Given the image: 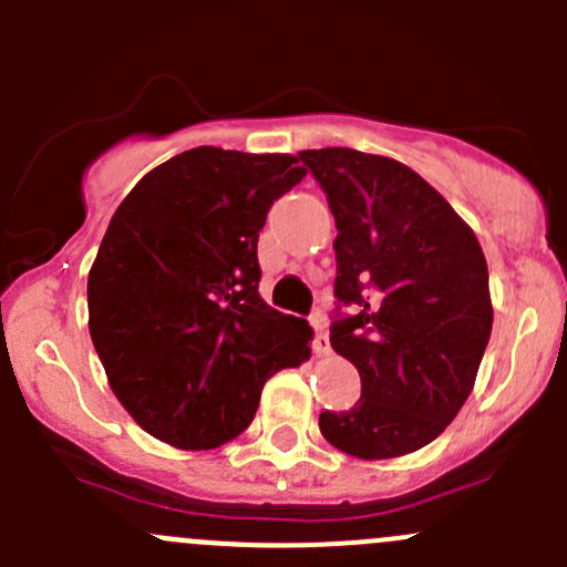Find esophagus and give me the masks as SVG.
<instances>
[{"instance_id": "obj_1", "label": "esophagus", "mask_w": 567, "mask_h": 567, "mask_svg": "<svg viewBox=\"0 0 567 567\" xmlns=\"http://www.w3.org/2000/svg\"><path fill=\"white\" fill-rule=\"evenodd\" d=\"M310 326L312 331H316V337H312V351H316V357H326V353H329V337H326L323 312H312Z\"/></svg>"}]
</instances>
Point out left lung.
<instances>
[{
	"label": "left lung",
	"instance_id": "obj_1",
	"mask_svg": "<svg viewBox=\"0 0 567 567\" xmlns=\"http://www.w3.org/2000/svg\"><path fill=\"white\" fill-rule=\"evenodd\" d=\"M334 214L329 340L362 379L348 411H320L326 442L364 461L431 444L466 403L494 323L477 236L394 158L301 151Z\"/></svg>",
	"mask_w": 567,
	"mask_h": 567
}]
</instances>
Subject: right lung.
<instances>
[{"instance_id":"add662e5","label":"right lung","mask_w":567,"mask_h":567,"mask_svg":"<svg viewBox=\"0 0 567 567\" xmlns=\"http://www.w3.org/2000/svg\"><path fill=\"white\" fill-rule=\"evenodd\" d=\"M282 153L194 147L131 188L90 268V337L151 436L214 450L249 427L262 384L310 357L307 320L257 293V236L305 177Z\"/></svg>"}]
</instances>
